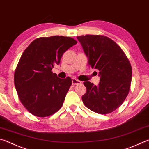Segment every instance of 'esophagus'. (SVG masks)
Instances as JSON below:
<instances>
[{
	"label": "esophagus",
	"mask_w": 149,
	"mask_h": 149,
	"mask_svg": "<svg viewBox=\"0 0 149 149\" xmlns=\"http://www.w3.org/2000/svg\"><path fill=\"white\" fill-rule=\"evenodd\" d=\"M72 85H80V84H81V81H80L79 80L75 79V78H72Z\"/></svg>",
	"instance_id": "1"
}]
</instances>
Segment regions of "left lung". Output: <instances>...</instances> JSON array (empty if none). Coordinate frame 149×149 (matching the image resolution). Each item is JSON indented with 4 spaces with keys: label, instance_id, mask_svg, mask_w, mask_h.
<instances>
[{
    "label": "left lung",
    "instance_id": "1",
    "mask_svg": "<svg viewBox=\"0 0 149 149\" xmlns=\"http://www.w3.org/2000/svg\"><path fill=\"white\" fill-rule=\"evenodd\" d=\"M92 68L99 70L98 85L84 82L86 93L83 104L99 114H107L117 109L128 96L132 77L128 58L116 43L103 35L77 37Z\"/></svg>",
    "mask_w": 149,
    "mask_h": 149
}]
</instances>
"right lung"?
Instances as JSON below:
<instances>
[{
    "mask_svg": "<svg viewBox=\"0 0 149 149\" xmlns=\"http://www.w3.org/2000/svg\"><path fill=\"white\" fill-rule=\"evenodd\" d=\"M77 43L70 37H42L24 51L15 69L14 84L21 102L31 114L45 117L61 109L72 79L59 78L51 70Z\"/></svg>",
    "mask_w": 149,
    "mask_h": 149,
    "instance_id": "add662e5",
    "label": "right lung"
}]
</instances>
